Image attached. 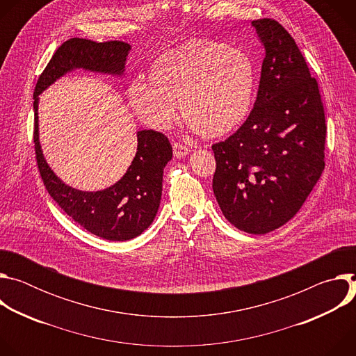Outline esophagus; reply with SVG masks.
Segmentation results:
<instances>
[{
  "instance_id": "esophagus-1",
  "label": "esophagus",
  "mask_w": 356,
  "mask_h": 356,
  "mask_svg": "<svg viewBox=\"0 0 356 356\" xmlns=\"http://www.w3.org/2000/svg\"><path fill=\"white\" fill-rule=\"evenodd\" d=\"M188 152H190L188 147L184 146V145H181V143H175V145H173V155H175L176 159H181V158L187 156Z\"/></svg>"
}]
</instances>
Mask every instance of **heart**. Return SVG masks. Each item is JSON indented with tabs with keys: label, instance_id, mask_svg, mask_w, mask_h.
<instances>
[{
	"label": "heart",
	"instance_id": "b5f03b06",
	"mask_svg": "<svg viewBox=\"0 0 356 356\" xmlns=\"http://www.w3.org/2000/svg\"><path fill=\"white\" fill-rule=\"evenodd\" d=\"M255 92V70L241 50L224 43L194 39L161 55L150 79L128 86L134 113L145 124L169 129L180 117L209 138L235 129L249 114Z\"/></svg>",
	"mask_w": 356,
	"mask_h": 356
}]
</instances>
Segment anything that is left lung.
I'll use <instances>...</instances> for the list:
<instances>
[{
  "mask_svg": "<svg viewBox=\"0 0 356 356\" xmlns=\"http://www.w3.org/2000/svg\"><path fill=\"white\" fill-rule=\"evenodd\" d=\"M265 47L257 101L242 127L213 145L214 195L238 229L262 235L290 221L324 170L325 117L316 79L276 21L252 22Z\"/></svg>",
  "mask_w": 356,
  "mask_h": 356,
  "instance_id": "8db88e82",
  "label": "left lung"
}]
</instances>
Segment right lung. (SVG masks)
<instances>
[{
  "label": "right lung",
  "instance_id": "right-lung-1",
  "mask_svg": "<svg viewBox=\"0 0 356 356\" xmlns=\"http://www.w3.org/2000/svg\"><path fill=\"white\" fill-rule=\"evenodd\" d=\"M131 44L121 40L97 43L73 38L55 52L40 74L33 92V142L42 180L58 206L88 232L108 241H129L154 222L162 198L163 169L172 161L169 139L156 131L136 132L138 147L125 175L113 186L84 191L66 184L43 156L39 142V95L59 79L84 70L124 79Z\"/></svg>",
  "mask_w": 356,
  "mask_h": 356
}]
</instances>
